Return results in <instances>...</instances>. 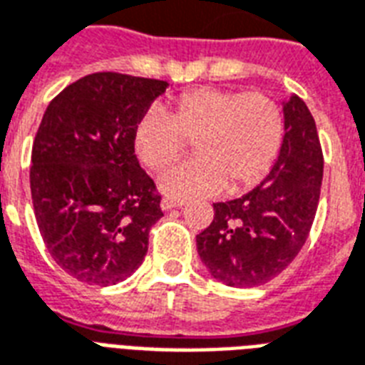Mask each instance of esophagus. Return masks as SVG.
I'll list each match as a JSON object with an SVG mask.
<instances>
[{
    "instance_id": "obj_1",
    "label": "esophagus",
    "mask_w": 365,
    "mask_h": 365,
    "mask_svg": "<svg viewBox=\"0 0 365 365\" xmlns=\"http://www.w3.org/2000/svg\"><path fill=\"white\" fill-rule=\"evenodd\" d=\"M185 205V202L182 200H171V197H165V200H162V203H160V207H162V211H171V209H180Z\"/></svg>"
}]
</instances>
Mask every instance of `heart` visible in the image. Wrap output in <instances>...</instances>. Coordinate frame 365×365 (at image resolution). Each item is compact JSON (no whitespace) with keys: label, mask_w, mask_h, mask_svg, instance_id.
<instances>
[{"label":"heart","mask_w":365,"mask_h":365,"mask_svg":"<svg viewBox=\"0 0 365 365\" xmlns=\"http://www.w3.org/2000/svg\"><path fill=\"white\" fill-rule=\"evenodd\" d=\"M284 138V120L274 101L261 93L205 87L186 93L165 112L148 110L135 127V152L152 169L180 156L186 140L196 158L165 169L158 188L165 196H207L250 188L268 173Z\"/></svg>","instance_id":"b5f03b06"}]
</instances>
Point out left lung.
Returning <instances> with one entry per match:
<instances>
[{
    "label": "left lung",
    "instance_id": "obj_1",
    "mask_svg": "<svg viewBox=\"0 0 365 365\" xmlns=\"http://www.w3.org/2000/svg\"><path fill=\"white\" fill-rule=\"evenodd\" d=\"M284 138L261 185L230 202L196 236L197 255L215 279L255 287L276 278L309 238L320 200L324 156L314 118L291 95L282 101Z\"/></svg>",
    "mask_w": 365,
    "mask_h": 365
}]
</instances>
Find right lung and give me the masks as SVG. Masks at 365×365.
I'll list each match as a JSON object with an SVG mask.
<instances>
[{
    "mask_svg": "<svg viewBox=\"0 0 365 365\" xmlns=\"http://www.w3.org/2000/svg\"><path fill=\"white\" fill-rule=\"evenodd\" d=\"M168 81L98 72L58 93L32 148L30 190L56 264L80 282L114 285L137 270L163 217L138 165L135 127Z\"/></svg>",
    "mask_w": 365,
    "mask_h": 365,
    "instance_id": "obj_1",
    "label": "right lung"
}]
</instances>
